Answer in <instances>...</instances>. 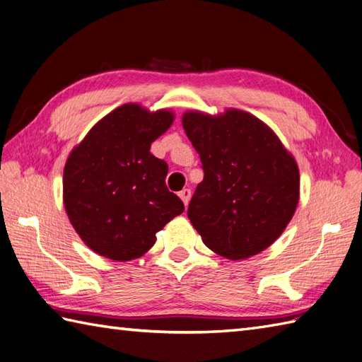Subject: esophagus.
Wrapping results in <instances>:
<instances>
[{
	"label": "esophagus",
	"mask_w": 362,
	"mask_h": 362,
	"mask_svg": "<svg viewBox=\"0 0 362 362\" xmlns=\"http://www.w3.org/2000/svg\"><path fill=\"white\" fill-rule=\"evenodd\" d=\"M179 196H180V199L183 201V204H185V206H188V202H189V199H191V189L189 188H183L180 193H179Z\"/></svg>",
	"instance_id": "1"
}]
</instances>
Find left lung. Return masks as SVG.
Instances as JSON below:
<instances>
[{"label":"left lung","instance_id":"left-lung-1","mask_svg":"<svg viewBox=\"0 0 362 362\" xmlns=\"http://www.w3.org/2000/svg\"><path fill=\"white\" fill-rule=\"evenodd\" d=\"M204 180L188 205L206 247L230 259L257 255L286 228L298 202L296 160L263 121L241 110L183 115Z\"/></svg>","mask_w":362,"mask_h":362}]
</instances>
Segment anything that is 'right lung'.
<instances>
[{"instance_id": "1", "label": "right lung", "mask_w": 362, "mask_h": 362, "mask_svg": "<svg viewBox=\"0 0 362 362\" xmlns=\"http://www.w3.org/2000/svg\"><path fill=\"white\" fill-rule=\"evenodd\" d=\"M173 113L124 104L90 130L64 169V204L88 247L115 261L144 255L156 233L183 213L166 188L168 163L151 144L173 124Z\"/></svg>"}]
</instances>
